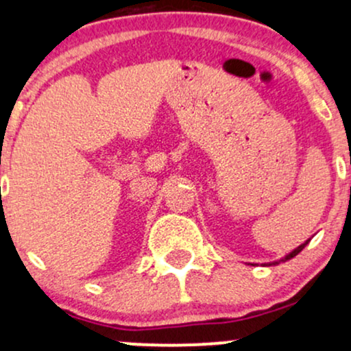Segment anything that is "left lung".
<instances>
[{
    "mask_svg": "<svg viewBox=\"0 0 351 351\" xmlns=\"http://www.w3.org/2000/svg\"><path fill=\"white\" fill-rule=\"evenodd\" d=\"M310 241V239H308ZM308 241H305V243L304 244H300L299 245V247H295V249H293V251L292 252H289L287 254V256H284V257H282V259H279V261H274V263H267V264H264V265H277V264H280V263H285V261H291L292 259V257H295L297 256V254H299L300 251H302V249H304L305 247V245H307L308 244Z\"/></svg>",
    "mask_w": 351,
    "mask_h": 351,
    "instance_id": "1",
    "label": "left lung"
}]
</instances>
